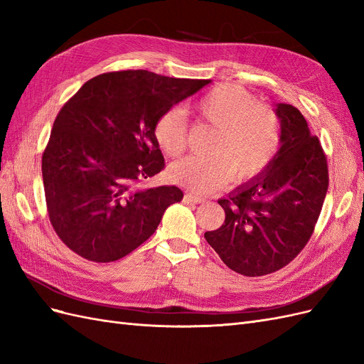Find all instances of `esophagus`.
Masks as SVG:
<instances>
[{"mask_svg": "<svg viewBox=\"0 0 364 364\" xmlns=\"http://www.w3.org/2000/svg\"><path fill=\"white\" fill-rule=\"evenodd\" d=\"M183 202L185 203H202V202H205L202 197H199V196H194V194H191V193H186L185 196H183Z\"/></svg>", "mask_w": 364, "mask_h": 364, "instance_id": "34e87169", "label": "esophagus"}]
</instances>
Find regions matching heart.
I'll use <instances>...</instances> for the list:
<instances>
[{"mask_svg":"<svg viewBox=\"0 0 364 364\" xmlns=\"http://www.w3.org/2000/svg\"><path fill=\"white\" fill-rule=\"evenodd\" d=\"M196 112L215 127L209 156H188L170 167V178L194 193L206 194L229 179L243 183L257 178L277 156L281 142L279 119L269 106L259 105L245 87L217 85L196 103ZM159 149L171 158L186 144V117L171 109L155 124Z\"/></svg>","mask_w":364,"mask_h":364,"instance_id":"obj_1","label":"heart"}]
</instances>
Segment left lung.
Masks as SVG:
<instances>
[{"mask_svg":"<svg viewBox=\"0 0 364 364\" xmlns=\"http://www.w3.org/2000/svg\"><path fill=\"white\" fill-rule=\"evenodd\" d=\"M281 126L277 156L257 178L218 203L225 223L205 238L229 269L262 277L282 269L310 240L328 191V165L306 119L287 103L274 105Z\"/></svg>","mask_w":364,"mask_h":364,"instance_id":"8db88e82","label":"left lung"}]
</instances>
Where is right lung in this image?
<instances>
[{
  "mask_svg": "<svg viewBox=\"0 0 364 364\" xmlns=\"http://www.w3.org/2000/svg\"><path fill=\"white\" fill-rule=\"evenodd\" d=\"M209 83L146 70L106 73L65 103L42 155V179L50 222L77 255L95 262L129 255L183 199L174 185L138 183L165 165L155 139L159 117Z\"/></svg>",
  "mask_w": 364,
  "mask_h": 364,
  "instance_id": "1",
  "label": "right lung"
}]
</instances>
